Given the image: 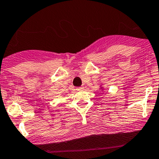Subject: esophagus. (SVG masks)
<instances>
[{"instance_id": "esophagus-1", "label": "esophagus", "mask_w": 159, "mask_h": 159, "mask_svg": "<svg viewBox=\"0 0 159 159\" xmlns=\"http://www.w3.org/2000/svg\"><path fill=\"white\" fill-rule=\"evenodd\" d=\"M77 90H84V87H77L76 88Z\"/></svg>"}]
</instances>
